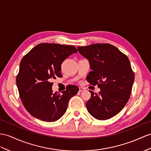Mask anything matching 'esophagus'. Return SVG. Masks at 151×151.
Segmentation results:
<instances>
[{
    "instance_id": "1",
    "label": "esophagus",
    "mask_w": 151,
    "mask_h": 151,
    "mask_svg": "<svg viewBox=\"0 0 151 151\" xmlns=\"http://www.w3.org/2000/svg\"><path fill=\"white\" fill-rule=\"evenodd\" d=\"M84 90H85V88H84V87H83V86L79 87V91H80V92H81V91H84Z\"/></svg>"
}]
</instances>
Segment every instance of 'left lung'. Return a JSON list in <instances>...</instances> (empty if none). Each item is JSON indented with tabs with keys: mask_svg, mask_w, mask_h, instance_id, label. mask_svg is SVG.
I'll use <instances>...</instances> for the list:
<instances>
[{
	"mask_svg": "<svg viewBox=\"0 0 151 151\" xmlns=\"http://www.w3.org/2000/svg\"><path fill=\"white\" fill-rule=\"evenodd\" d=\"M79 52L89 61L91 71L86 80L101 89L99 94L89 90L86 106L95 119L104 120L117 115L130 98L134 73L127 56L109 43L78 47Z\"/></svg>",
	"mask_w": 151,
	"mask_h": 151,
	"instance_id": "1",
	"label": "left lung"
}]
</instances>
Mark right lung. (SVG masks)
<instances>
[{"label": "right lung", "instance_id": "obj_1", "mask_svg": "<svg viewBox=\"0 0 151 151\" xmlns=\"http://www.w3.org/2000/svg\"><path fill=\"white\" fill-rule=\"evenodd\" d=\"M72 45L44 43L32 49L22 59L16 81L22 104L36 119L45 122L60 119L67 110L68 101L79 91L70 85L62 94L53 93L52 80L61 78V64L77 53Z\"/></svg>", "mask_w": 151, "mask_h": 151}]
</instances>
